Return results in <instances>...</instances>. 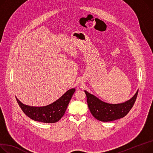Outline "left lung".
Listing matches in <instances>:
<instances>
[{
    "mask_svg": "<svg viewBox=\"0 0 153 153\" xmlns=\"http://www.w3.org/2000/svg\"><path fill=\"white\" fill-rule=\"evenodd\" d=\"M87 96V101L91 114L98 120L110 122L126 116L133 107L138 95V90L135 95L124 103L109 104L84 90Z\"/></svg>",
    "mask_w": 153,
    "mask_h": 153,
    "instance_id": "obj_1",
    "label": "left lung"
}]
</instances>
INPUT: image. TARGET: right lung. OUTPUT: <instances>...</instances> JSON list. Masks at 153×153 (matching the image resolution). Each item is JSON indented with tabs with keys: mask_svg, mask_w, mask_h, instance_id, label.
I'll use <instances>...</instances> for the list:
<instances>
[{
	"mask_svg": "<svg viewBox=\"0 0 153 153\" xmlns=\"http://www.w3.org/2000/svg\"><path fill=\"white\" fill-rule=\"evenodd\" d=\"M75 90V88L69 89L55 102L42 107L25 105L16 97V99L23 113L29 118L41 123H55L63 116Z\"/></svg>",
	"mask_w": 153,
	"mask_h": 153,
	"instance_id": "1",
	"label": "right lung"
}]
</instances>
